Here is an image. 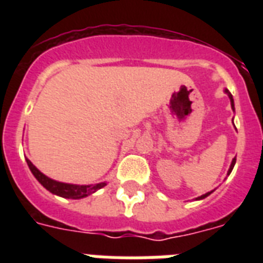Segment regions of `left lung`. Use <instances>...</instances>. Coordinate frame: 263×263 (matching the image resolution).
Masks as SVG:
<instances>
[{"label": "left lung", "instance_id": "1", "mask_svg": "<svg viewBox=\"0 0 263 263\" xmlns=\"http://www.w3.org/2000/svg\"><path fill=\"white\" fill-rule=\"evenodd\" d=\"M224 91H225V94H227V95H228V97H229V101H231V106H232V110L235 111V102H233V97H232V94H231V92H229V90H227V88H225ZM235 164H236V158H233L232 162H231V166H229V169H228V175H231V172H232V169H233V166H235ZM212 192H213V191L206 192V194H204V195L198 196V198H196V199H198V200L204 199V198H206V196L210 195V194H212Z\"/></svg>", "mask_w": 263, "mask_h": 263}]
</instances>
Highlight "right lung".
Listing matches in <instances>:
<instances>
[{
	"instance_id": "add662e5",
	"label": "right lung",
	"mask_w": 263,
	"mask_h": 263,
	"mask_svg": "<svg viewBox=\"0 0 263 263\" xmlns=\"http://www.w3.org/2000/svg\"><path fill=\"white\" fill-rule=\"evenodd\" d=\"M27 165L30 168L31 173L35 176V179L38 180L39 183L42 184L43 187L46 188L47 191H50L54 195H59L61 198H67V199H82L86 196L94 194L98 190L106 185V183H98V184H69V183H61L57 180H53L50 177H47L46 175H43L28 158H27Z\"/></svg>"
}]
</instances>
